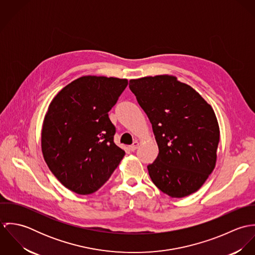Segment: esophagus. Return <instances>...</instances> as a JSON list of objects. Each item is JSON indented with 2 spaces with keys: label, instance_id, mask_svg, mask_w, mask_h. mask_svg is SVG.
<instances>
[{
  "label": "esophagus",
  "instance_id": "34e87169",
  "mask_svg": "<svg viewBox=\"0 0 255 255\" xmlns=\"http://www.w3.org/2000/svg\"><path fill=\"white\" fill-rule=\"evenodd\" d=\"M139 145V143L137 141H134L131 145L129 146V150L130 151H135L137 149V147Z\"/></svg>",
  "mask_w": 255,
  "mask_h": 255
}]
</instances>
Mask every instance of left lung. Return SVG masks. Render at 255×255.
Segmentation results:
<instances>
[{
    "instance_id": "obj_1",
    "label": "left lung",
    "mask_w": 255,
    "mask_h": 255,
    "mask_svg": "<svg viewBox=\"0 0 255 255\" xmlns=\"http://www.w3.org/2000/svg\"><path fill=\"white\" fill-rule=\"evenodd\" d=\"M129 89L145 112L159 148L147 166L152 182L171 197L195 192L216 164L220 131L212 107L175 76L131 79Z\"/></svg>"
}]
</instances>
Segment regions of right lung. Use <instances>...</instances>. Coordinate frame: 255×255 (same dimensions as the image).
<instances>
[{"label": "right lung", "instance_id": "add662e5", "mask_svg": "<svg viewBox=\"0 0 255 255\" xmlns=\"http://www.w3.org/2000/svg\"><path fill=\"white\" fill-rule=\"evenodd\" d=\"M128 79L82 76L51 102L42 128V152L54 176L78 194H90L107 182L125 156L115 144L112 109Z\"/></svg>", "mask_w": 255, "mask_h": 255}]
</instances>
